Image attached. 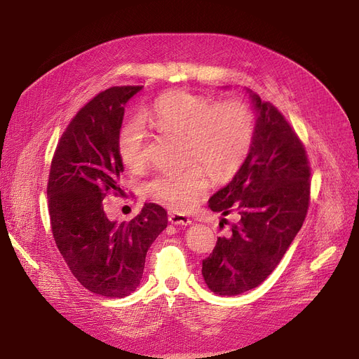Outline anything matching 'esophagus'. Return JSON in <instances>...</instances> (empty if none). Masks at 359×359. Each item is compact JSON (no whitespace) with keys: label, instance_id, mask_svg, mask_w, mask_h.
I'll use <instances>...</instances> for the list:
<instances>
[{"label":"esophagus","instance_id":"obj_1","mask_svg":"<svg viewBox=\"0 0 359 359\" xmlns=\"http://www.w3.org/2000/svg\"><path fill=\"white\" fill-rule=\"evenodd\" d=\"M168 221L172 224H177V225H189L192 222L189 217H186L184 214H179V212H170Z\"/></svg>","mask_w":359,"mask_h":359}]
</instances>
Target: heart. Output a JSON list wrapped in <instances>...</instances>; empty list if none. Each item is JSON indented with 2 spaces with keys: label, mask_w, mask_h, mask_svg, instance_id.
<instances>
[{
  "label": "heart",
  "mask_w": 359,
  "mask_h": 359,
  "mask_svg": "<svg viewBox=\"0 0 359 359\" xmlns=\"http://www.w3.org/2000/svg\"><path fill=\"white\" fill-rule=\"evenodd\" d=\"M161 134L184 138L186 161H196L183 172H161L147 183L154 199L175 211H189L208 194L210 177H233L248 160L256 135L252 109L241 100L214 104L208 97L184 90L170 91L142 113ZM118 151L132 172L147 161V132L141 119H130L119 132ZM203 165L201 166L200 164Z\"/></svg>",
  "instance_id": "obj_1"
}]
</instances>
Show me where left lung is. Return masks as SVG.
Masks as SVG:
<instances>
[{"label":"left lung","instance_id":"left-lung-1","mask_svg":"<svg viewBox=\"0 0 359 359\" xmlns=\"http://www.w3.org/2000/svg\"><path fill=\"white\" fill-rule=\"evenodd\" d=\"M250 96L257 110L252 151L234 179L210 199L214 212L238 215L202 260L206 285L219 295L260 285L291 246L310 205L311 168L303 141L278 107Z\"/></svg>","mask_w":359,"mask_h":359}]
</instances>
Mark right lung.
Returning <instances> with one entry per match:
<instances>
[{
    "instance_id": "add662e5",
    "label": "right lung",
    "mask_w": 359,
    "mask_h": 359,
    "mask_svg": "<svg viewBox=\"0 0 359 359\" xmlns=\"http://www.w3.org/2000/svg\"><path fill=\"white\" fill-rule=\"evenodd\" d=\"M141 88L110 87L77 111L55 148L46 187L52 234L69 271L109 298L135 291L147 252L167 227L165 210L153 202L122 222L103 208L107 194L125 196L118 138L125 104Z\"/></svg>"
}]
</instances>
